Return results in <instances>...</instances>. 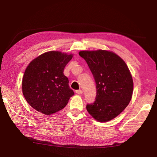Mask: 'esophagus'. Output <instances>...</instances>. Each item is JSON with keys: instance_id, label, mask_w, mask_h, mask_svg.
<instances>
[{"instance_id": "1", "label": "esophagus", "mask_w": 157, "mask_h": 157, "mask_svg": "<svg viewBox=\"0 0 157 157\" xmlns=\"http://www.w3.org/2000/svg\"><path fill=\"white\" fill-rule=\"evenodd\" d=\"M76 93H77V94H82V90H76Z\"/></svg>"}]
</instances>
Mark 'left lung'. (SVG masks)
Masks as SVG:
<instances>
[{
    "instance_id": "1",
    "label": "left lung",
    "mask_w": 157,
    "mask_h": 157,
    "mask_svg": "<svg viewBox=\"0 0 157 157\" xmlns=\"http://www.w3.org/2000/svg\"><path fill=\"white\" fill-rule=\"evenodd\" d=\"M79 55L86 61L96 85V99L86 105L88 112L99 122L112 120L131 100L134 84L128 67L109 51H81Z\"/></svg>"
}]
</instances>
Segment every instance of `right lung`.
Masks as SVG:
<instances>
[{"mask_svg": "<svg viewBox=\"0 0 157 157\" xmlns=\"http://www.w3.org/2000/svg\"><path fill=\"white\" fill-rule=\"evenodd\" d=\"M73 55L51 51L39 56L27 66L22 80L26 101L36 111L50 115L63 109L74 92L63 74Z\"/></svg>", "mask_w": 157, "mask_h": 157, "instance_id": "right-lung-1", "label": "right lung"}]
</instances>
